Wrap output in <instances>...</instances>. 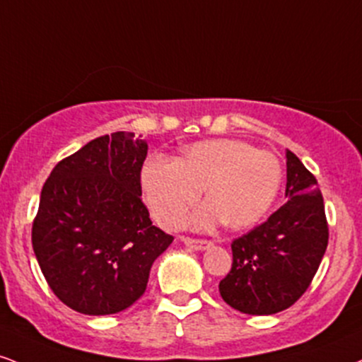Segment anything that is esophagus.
I'll list each match as a JSON object with an SVG mask.
<instances>
[{
  "label": "esophagus",
  "mask_w": 362,
  "mask_h": 362,
  "mask_svg": "<svg viewBox=\"0 0 362 362\" xmlns=\"http://www.w3.org/2000/svg\"><path fill=\"white\" fill-rule=\"evenodd\" d=\"M182 241H184L187 246H189V247H192V250H195V251H204V250H207V247L212 245V243H211V241H209V239L182 238Z\"/></svg>",
  "instance_id": "1"
}]
</instances>
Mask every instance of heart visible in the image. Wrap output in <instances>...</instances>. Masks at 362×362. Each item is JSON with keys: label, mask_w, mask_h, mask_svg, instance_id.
I'll return each instance as SVG.
<instances>
[{"label": "heart", "mask_w": 362, "mask_h": 362, "mask_svg": "<svg viewBox=\"0 0 362 362\" xmlns=\"http://www.w3.org/2000/svg\"><path fill=\"white\" fill-rule=\"evenodd\" d=\"M281 184V165L273 153L241 139H209L190 145L178 160L151 156L141 187L151 216L175 229L206 190L209 202L189 219L195 229L224 223L241 229L267 214Z\"/></svg>", "instance_id": "1"}]
</instances>
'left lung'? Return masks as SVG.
<instances>
[{
    "label": "left lung",
    "instance_id": "8db88e82",
    "mask_svg": "<svg viewBox=\"0 0 362 362\" xmlns=\"http://www.w3.org/2000/svg\"><path fill=\"white\" fill-rule=\"evenodd\" d=\"M286 204L234 239L233 267L219 283L228 305L250 315L286 310L305 293L329 243L317 178L286 151Z\"/></svg>",
    "mask_w": 362,
    "mask_h": 362
}]
</instances>
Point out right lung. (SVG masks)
I'll use <instances>...</instances> for the list:
<instances>
[{
    "instance_id": "add662e5",
    "label": "right lung",
    "mask_w": 362,
    "mask_h": 362,
    "mask_svg": "<svg viewBox=\"0 0 362 362\" xmlns=\"http://www.w3.org/2000/svg\"><path fill=\"white\" fill-rule=\"evenodd\" d=\"M148 145L117 132L60 160L43 184L32 245L50 290L86 315H110L145 293L150 268L173 236L141 200Z\"/></svg>"
}]
</instances>
